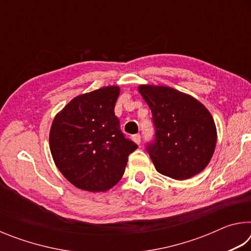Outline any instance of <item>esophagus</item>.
<instances>
[{
  "label": "esophagus",
  "mask_w": 251,
  "mask_h": 251,
  "mask_svg": "<svg viewBox=\"0 0 251 251\" xmlns=\"http://www.w3.org/2000/svg\"><path fill=\"white\" fill-rule=\"evenodd\" d=\"M131 139H133V142L135 144H137V145H139V144H141V135H139V134H136V135L131 136Z\"/></svg>",
  "instance_id": "obj_1"
}]
</instances>
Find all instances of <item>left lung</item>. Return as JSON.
<instances>
[{"label": "left lung", "mask_w": 251, "mask_h": 251, "mask_svg": "<svg viewBox=\"0 0 251 251\" xmlns=\"http://www.w3.org/2000/svg\"><path fill=\"white\" fill-rule=\"evenodd\" d=\"M150 106L156 128L155 143L147 146L156 171L185 180L209 164L217 143V128L205 105L192 95L163 85L138 86Z\"/></svg>", "instance_id": "obj_1"}]
</instances>
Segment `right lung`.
Instances as JSON below:
<instances>
[{"mask_svg": "<svg viewBox=\"0 0 251 251\" xmlns=\"http://www.w3.org/2000/svg\"><path fill=\"white\" fill-rule=\"evenodd\" d=\"M117 85L74 97L55 115L50 150L58 171L86 192L113 188L124 175L128 155L137 145L125 138L114 107Z\"/></svg>", "mask_w": 251, "mask_h": 251, "instance_id": "right-lung-1", "label": "right lung"}]
</instances>
